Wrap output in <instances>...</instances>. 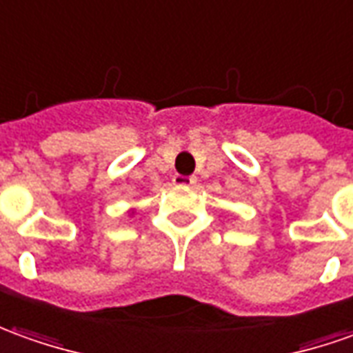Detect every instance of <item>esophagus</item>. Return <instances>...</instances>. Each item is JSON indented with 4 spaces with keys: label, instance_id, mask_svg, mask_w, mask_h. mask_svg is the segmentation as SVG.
<instances>
[{
    "label": "esophagus",
    "instance_id": "obj_1",
    "mask_svg": "<svg viewBox=\"0 0 353 353\" xmlns=\"http://www.w3.org/2000/svg\"><path fill=\"white\" fill-rule=\"evenodd\" d=\"M172 182L176 186H194L196 184V176H184V174H174Z\"/></svg>",
    "mask_w": 353,
    "mask_h": 353
}]
</instances>
